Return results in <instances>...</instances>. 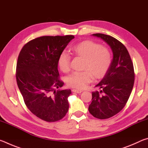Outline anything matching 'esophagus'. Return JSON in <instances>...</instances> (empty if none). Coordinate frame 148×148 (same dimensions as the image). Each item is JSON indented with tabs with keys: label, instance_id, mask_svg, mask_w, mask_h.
Listing matches in <instances>:
<instances>
[{
	"label": "esophagus",
	"instance_id": "obj_1",
	"mask_svg": "<svg viewBox=\"0 0 148 148\" xmlns=\"http://www.w3.org/2000/svg\"><path fill=\"white\" fill-rule=\"evenodd\" d=\"M72 92H76V93H80V92H82V91H81V90H77V89H72Z\"/></svg>",
	"mask_w": 148,
	"mask_h": 148
}]
</instances>
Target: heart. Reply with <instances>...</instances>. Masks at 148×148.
Wrapping results in <instances>:
<instances>
[{
    "instance_id": "b5f03b06",
    "label": "heart",
    "mask_w": 148,
    "mask_h": 148,
    "mask_svg": "<svg viewBox=\"0 0 148 148\" xmlns=\"http://www.w3.org/2000/svg\"><path fill=\"white\" fill-rule=\"evenodd\" d=\"M75 56L84 59V71L74 72L67 77L66 83L73 88L82 89L95 79H101L106 74L112 64V55L107 47L92 40L79 42L72 47ZM70 55L62 52L58 59L60 69L67 73L71 71Z\"/></svg>"
}]
</instances>
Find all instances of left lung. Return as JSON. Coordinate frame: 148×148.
Masks as SVG:
<instances>
[{
  "label": "left lung",
  "instance_id": "1",
  "mask_svg": "<svg viewBox=\"0 0 148 148\" xmlns=\"http://www.w3.org/2000/svg\"><path fill=\"white\" fill-rule=\"evenodd\" d=\"M92 35L106 42L114 55L109 71L96 86L101 91L92 92L89 106L92 116L104 119L119 113L126 105L134 86V66L126 47L118 40L101 33Z\"/></svg>",
  "mask_w": 148,
  "mask_h": 148
}]
</instances>
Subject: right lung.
<instances>
[{"label":"right lung","mask_w":148,"mask_h":148,"mask_svg":"<svg viewBox=\"0 0 148 148\" xmlns=\"http://www.w3.org/2000/svg\"><path fill=\"white\" fill-rule=\"evenodd\" d=\"M73 35L44 36L27 42L19 54L16 66L17 86L25 104L37 117L47 122L62 119L69 111L71 89L57 90L58 59Z\"/></svg>","instance_id":"right-lung-1"}]
</instances>
